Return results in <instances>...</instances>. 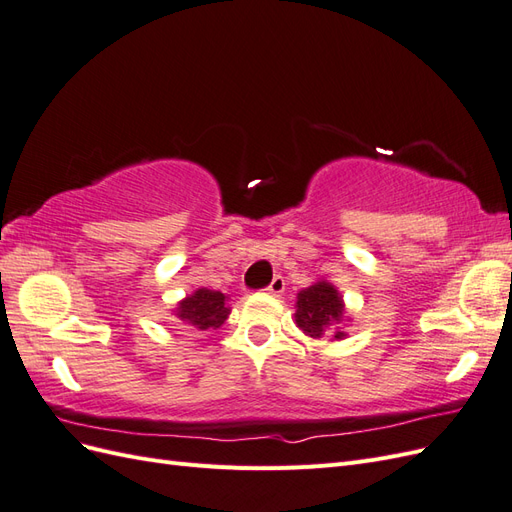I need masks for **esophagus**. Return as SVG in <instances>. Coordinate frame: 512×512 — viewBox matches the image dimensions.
Here are the masks:
<instances>
[{
    "instance_id": "esophagus-1",
    "label": "esophagus",
    "mask_w": 512,
    "mask_h": 512,
    "mask_svg": "<svg viewBox=\"0 0 512 512\" xmlns=\"http://www.w3.org/2000/svg\"><path fill=\"white\" fill-rule=\"evenodd\" d=\"M284 288H286V280H284V277H282V275H275L273 282L267 286V292L273 294V297H280V294L284 292Z\"/></svg>"
}]
</instances>
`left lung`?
Listing matches in <instances>:
<instances>
[{
  "instance_id": "obj_1",
  "label": "left lung",
  "mask_w": 512,
  "mask_h": 512,
  "mask_svg": "<svg viewBox=\"0 0 512 512\" xmlns=\"http://www.w3.org/2000/svg\"><path fill=\"white\" fill-rule=\"evenodd\" d=\"M342 314H344L342 297H339L337 290L331 284L318 282L299 292L297 314H294V318H297L299 329L305 335L320 339L329 331L333 322L342 320ZM342 337H344L342 331H335V339H342Z\"/></svg>"
}]
</instances>
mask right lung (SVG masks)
Returning a JSON list of instances; mask_svg holds the SVG:
<instances>
[{"mask_svg":"<svg viewBox=\"0 0 512 512\" xmlns=\"http://www.w3.org/2000/svg\"><path fill=\"white\" fill-rule=\"evenodd\" d=\"M179 318L185 320L192 327L207 331V329H218L228 318L230 309L226 307V297L222 292L200 288L192 297L179 303Z\"/></svg>","mask_w":512,"mask_h":512,"instance_id":"add662e5","label":"right lung"}]
</instances>
